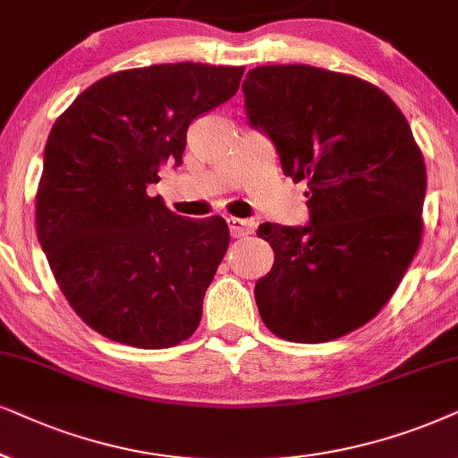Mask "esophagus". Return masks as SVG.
<instances>
[{"label": "esophagus", "instance_id": "34e87169", "mask_svg": "<svg viewBox=\"0 0 458 458\" xmlns=\"http://www.w3.org/2000/svg\"><path fill=\"white\" fill-rule=\"evenodd\" d=\"M228 228H230V234H233L234 239H241V236H247V234L253 233L255 224L251 222V219L228 217Z\"/></svg>", "mask_w": 458, "mask_h": 458}]
</instances>
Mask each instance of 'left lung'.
<instances>
[{
  "label": "left lung",
  "mask_w": 458,
  "mask_h": 458,
  "mask_svg": "<svg viewBox=\"0 0 458 458\" xmlns=\"http://www.w3.org/2000/svg\"><path fill=\"white\" fill-rule=\"evenodd\" d=\"M249 123L308 182L310 224H261L274 266L255 284L280 339L322 344L356 331L398 289L423 236L428 172L411 125L377 85L310 64L247 72Z\"/></svg>",
  "instance_id": "8db88e82"
}]
</instances>
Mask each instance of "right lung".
Here are the masks:
<instances>
[{
	"mask_svg": "<svg viewBox=\"0 0 458 458\" xmlns=\"http://www.w3.org/2000/svg\"><path fill=\"white\" fill-rule=\"evenodd\" d=\"M245 66L152 64L113 72L75 98L47 136L35 222L54 278L89 328L163 350L197 331L230 242L213 216H175L157 184L182 165L199 114L230 100Z\"/></svg>",
	"mask_w": 458,
	"mask_h": 458,
	"instance_id": "add662e5",
	"label": "right lung"
}]
</instances>
